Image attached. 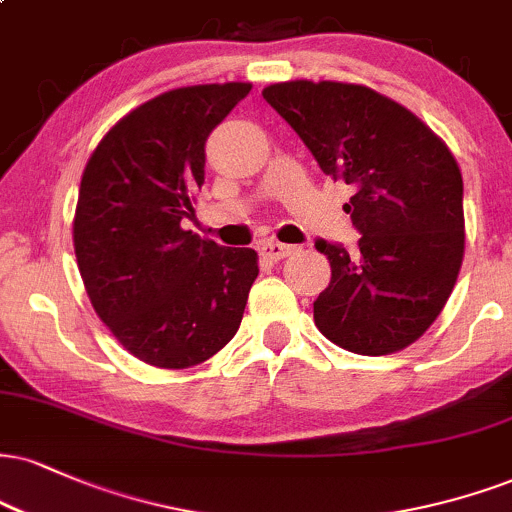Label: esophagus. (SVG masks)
I'll use <instances>...</instances> for the list:
<instances>
[{"mask_svg": "<svg viewBox=\"0 0 512 512\" xmlns=\"http://www.w3.org/2000/svg\"><path fill=\"white\" fill-rule=\"evenodd\" d=\"M260 250H262L267 257H272V260H283V257L291 255V252L295 250V245L279 243V240H262Z\"/></svg>", "mask_w": 512, "mask_h": 512, "instance_id": "34e87169", "label": "esophagus"}]
</instances>
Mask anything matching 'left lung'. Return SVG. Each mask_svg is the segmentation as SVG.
Segmentation results:
<instances>
[{"label": "left lung", "instance_id": "obj_1", "mask_svg": "<svg viewBox=\"0 0 512 512\" xmlns=\"http://www.w3.org/2000/svg\"><path fill=\"white\" fill-rule=\"evenodd\" d=\"M262 97L324 174L355 188L343 209L360 233L357 250L315 240L331 262L317 329L360 355L410 346L439 317L463 264V176L453 155L415 114L365 85L291 80Z\"/></svg>", "mask_w": 512, "mask_h": 512}]
</instances>
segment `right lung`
<instances>
[{
	"label": "right lung",
	"instance_id": "right-lung-1",
	"mask_svg": "<svg viewBox=\"0 0 512 512\" xmlns=\"http://www.w3.org/2000/svg\"><path fill=\"white\" fill-rule=\"evenodd\" d=\"M250 83L193 85L140 104L92 152L80 181L73 245L90 303L147 365L205 362L236 336L252 248H221L181 224L195 217L205 143Z\"/></svg>",
	"mask_w": 512,
	"mask_h": 512
}]
</instances>
